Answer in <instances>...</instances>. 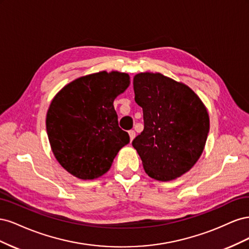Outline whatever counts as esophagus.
Listing matches in <instances>:
<instances>
[{"label":"esophagus","mask_w":249,"mask_h":249,"mask_svg":"<svg viewBox=\"0 0 249 249\" xmlns=\"http://www.w3.org/2000/svg\"><path fill=\"white\" fill-rule=\"evenodd\" d=\"M129 135H130V140L133 141V139L135 138V136H136V133H135L134 130H131V131H129Z\"/></svg>","instance_id":"obj_1"}]
</instances>
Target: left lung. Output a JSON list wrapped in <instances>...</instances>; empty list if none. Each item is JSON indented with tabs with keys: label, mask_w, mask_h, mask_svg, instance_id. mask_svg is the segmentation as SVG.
<instances>
[{
	"label": "left lung",
	"mask_w": 249,
	"mask_h": 249,
	"mask_svg": "<svg viewBox=\"0 0 249 249\" xmlns=\"http://www.w3.org/2000/svg\"><path fill=\"white\" fill-rule=\"evenodd\" d=\"M133 86L144 129L132 145L143 168L163 182L180 177L196 163L205 147L210 130L205 105L189 87L161 73H138Z\"/></svg>",
	"instance_id": "1"
}]
</instances>
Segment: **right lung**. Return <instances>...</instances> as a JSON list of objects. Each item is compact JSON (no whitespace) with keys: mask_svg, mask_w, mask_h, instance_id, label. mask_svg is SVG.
Wrapping results in <instances>:
<instances>
[{"mask_svg":"<svg viewBox=\"0 0 249 249\" xmlns=\"http://www.w3.org/2000/svg\"><path fill=\"white\" fill-rule=\"evenodd\" d=\"M129 84V74L102 71L74 80L52 101L46 122L51 147L72 176L82 179L103 176L130 142L113 106Z\"/></svg>","mask_w":249,"mask_h":249,"instance_id":"add662e5","label":"right lung"}]
</instances>
